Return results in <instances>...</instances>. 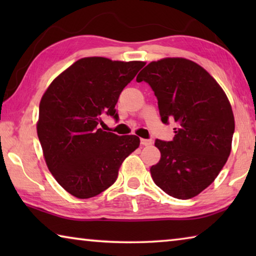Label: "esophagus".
<instances>
[{"label": "esophagus", "instance_id": "34e87169", "mask_svg": "<svg viewBox=\"0 0 256 256\" xmlns=\"http://www.w3.org/2000/svg\"><path fill=\"white\" fill-rule=\"evenodd\" d=\"M141 144L142 146H150V144H152V142H151V140H146V138H141Z\"/></svg>", "mask_w": 256, "mask_h": 256}]
</instances>
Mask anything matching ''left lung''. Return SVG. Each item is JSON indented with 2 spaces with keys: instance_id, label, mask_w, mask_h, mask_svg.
Here are the masks:
<instances>
[{
  "instance_id": "8db88e82",
  "label": "left lung",
  "mask_w": 256,
  "mask_h": 256,
  "mask_svg": "<svg viewBox=\"0 0 256 256\" xmlns=\"http://www.w3.org/2000/svg\"><path fill=\"white\" fill-rule=\"evenodd\" d=\"M136 81L152 88L162 122L176 124L172 141L154 144L162 154L150 168L154 184L180 200L196 196L230 154L235 118L226 94L209 72L183 58L154 60Z\"/></svg>"
}]
</instances>
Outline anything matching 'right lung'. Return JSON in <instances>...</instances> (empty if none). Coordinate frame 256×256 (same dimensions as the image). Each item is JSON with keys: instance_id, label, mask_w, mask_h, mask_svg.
Wrapping results in <instances>:
<instances>
[{"instance_id": "obj_1", "label": "right lung", "mask_w": 256, "mask_h": 256, "mask_svg": "<svg viewBox=\"0 0 256 256\" xmlns=\"http://www.w3.org/2000/svg\"><path fill=\"white\" fill-rule=\"evenodd\" d=\"M141 60L84 58L52 81L40 104L37 134L52 175L78 198L100 194L114 184L125 158L140 144L136 136L102 131V116L118 118L120 94Z\"/></svg>"}]
</instances>
